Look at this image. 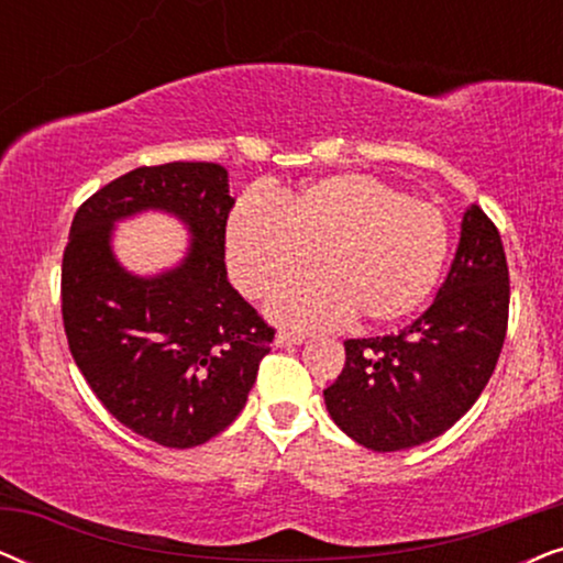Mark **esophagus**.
Returning a JSON list of instances; mask_svg holds the SVG:
<instances>
[{"label":"esophagus","instance_id":"esophagus-1","mask_svg":"<svg viewBox=\"0 0 563 563\" xmlns=\"http://www.w3.org/2000/svg\"><path fill=\"white\" fill-rule=\"evenodd\" d=\"M302 341H305L302 333H289V330H279L274 338L276 345H299Z\"/></svg>","mask_w":563,"mask_h":563}]
</instances>
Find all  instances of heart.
<instances>
[{"label":"heart","mask_w":563,"mask_h":563,"mask_svg":"<svg viewBox=\"0 0 563 563\" xmlns=\"http://www.w3.org/2000/svg\"><path fill=\"white\" fill-rule=\"evenodd\" d=\"M230 279L245 297H268L314 264L322 276L279 291L272 314L289 325L349 320L391 325L426 302L449 251L435 205L410 199L368 174H335L297 195H251L228 222Z\"/></svg>","instance_id":"b5f03b06"}]
</instances>
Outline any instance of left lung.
<instances>
[{"label":"left lung","mask_w":563,"mask_h":563,"mask_svg":"<svg viewBox=\"0 0 563 563\" xmlns=\"http://www.w3.org/2000/svg\"><path fill=\"white\" fill-rule=\"evenodd\" d=\"M510 272L495 222L472 205L433 305L402 333L351 338L322 391L330 418L372 451H402L445 433L487 387L507 333Z\"/></svg>","instance_id":"8db88e82"}]
</instances>
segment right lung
<instances>
[{
	"label": "right lung",
	"mask_w": 563,
	"mask_h": 563,
	"mask_svg": "<svg viewBox=\"0 0 563 563\" xmlns=\"http://www.w3.org/2000/svg\"><path fill=\"white\" fill-rule=\"evenodd\" d=\"M228 172L205 161L141 166L74 214L60 264L68 349L112 418L166 449H191L245 407L274 328L228 282ZM166 209L190 225L183 264L151 280L111 256L114 219Z\"/></svg>",
	"instance_id": "add662e5"
}]
</instances>
